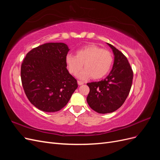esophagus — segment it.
Segmentation results:
<instances>
[{
	"mask_svg": "<svg viewBox=\"0 0 160 160\" xmlns=\"http://www.w3.org/2000/svg\"><path fill=\"white\" fill-rule=\"evenodd\" d=\"M77 83H78V85H83L84 84V82L81 81H77Z\"/></svg>",
	"mask_w": 160,
	"mask_h": 160,
	"instance_id": "obj_1",
	"label": "esophagus"
}]
</instances>
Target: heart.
<instances>
[{"instance_id":"1","label":"heart","mask_w":160,"mask_h":160,"mask_svg":"<svg viewBox=\"0 0 160 160\" xmlns=\"http://www.w3.org/2000/svg\"><path fill=\"white\" fill-rule=\"evenodd\" d=\"M65 59L69 71L74 75L83 69L84 63L85 69L80 75V78L83 79L90 77L93 79L103 78L113 62L112 53L95 45L85 46L76 52V55L67 54Z\"/></svg>"}]
</instances>
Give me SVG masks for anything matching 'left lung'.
Segmentation results:
<instances>
[{"mask_svg": "<svg viewBox=\"0 0 160 160\" xmlns=\"http://www.w3.org/2000/svg\"><path fill=\"white\" fill-rule=\"evenodd\" d=\"M115 55L112 70L105 79L87 83L89 93L87 101L99 113H112L125 102L132 88L133 72L123 53L108 43Z\"/></svg>", "mask_w": 160, "mask_h": 160, "instance_id": "1", "label": "left lung"}]
</instances>
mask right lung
<instances>
[{"label":"right lung","instance_id":"right-lung-1","mask_svg":"<svg viewBox=\"0 0 160 160\" xmlns=\"http://www.w3.org/2000/svg\"><path fill=\"white\" fill-rule=\"evenodd\" d=\"M69 51L65 43L49 42L34 48L24 58L21 69L22 88L28 99L38 109L61 110L78 87L66 68Z\"/></svg>","mask_w":160,"mask_h":160}]
</instances>
